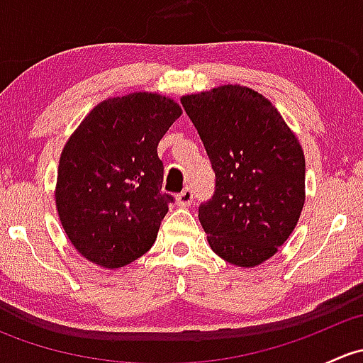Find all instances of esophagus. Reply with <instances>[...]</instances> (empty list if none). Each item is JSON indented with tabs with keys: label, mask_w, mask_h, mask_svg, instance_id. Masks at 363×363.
Wrapping results in <instances>:
<instances>
[{
	"label": "esophagus",
	"mask_w": 363,
	"mask_h": 363,
	"mask_svg": "<svg viewBox=\"0 0 363 363\" xmlns=\"http://www.w3.org/2000/svg\"><path fill=\"white\" fill-rule=\"evenodd\" d=\"M193 196H195L193 195V189L188 186V188H184L177 195V203L181 205V207H189V205L193 203Z\"/></svg>",
	"instance_id": "esophagus-1"
}]
</instances>
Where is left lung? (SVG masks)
<instances>
[{
	"instance_id": "8db88e82",
	"label": "left lung",
	"mask_w": 363,
	"mask_h": 363,
	"mask_svg": "<svg viewBox=\"0 0 363 363\" xmlns=\"http://www.w3.org/2000/svg\"><path fill=\"white\" fill-rule=\"evenodd\" d=\"M181 104L216 174L214 195L199 207L208 244L233 265H259L286 242L302 212V147L277 108L250 87L221 86Z\"/></svg>"
}]
</instances>
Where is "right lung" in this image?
<instances>
[{
	"label": "right lung",
	"instance_id": "obj_1",
	"mask_svg": "<svg viewBox=\"0 0 363 363\" xmlns=\"http://www.w3.org/2000/svg\"><path fill=\"white\" fill-rule=\"evenodd\" d=\"M181 107L170 98H108L68 138L57 168L56 207L75 250L119 269L155 244L174 196L161 191L158 144Z\"/></svg>",
	"mask_w": 363,
	"mask_h": 363
}]
</instances>
